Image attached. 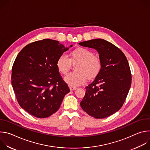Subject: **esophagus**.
<instances>
[{
  "mask_svg": "<svg viewBox=\"0 0 150 150\" xmlns=\"http://www.w3.org/2000/svg\"><path fill=\"white\" fill-rule=\"evenodd\" d=\"M69 88L71 91H72V90H75L77 89V87H74V86H69Z\"/></svg>",
  "mask_w": 150,
  "mask_h": 150,
  "instance_id": "1",
  "label": "esophagus"
}]
</instances>
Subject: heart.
<instances>
[{
	"label": "heart",
	"instance_id": "b5f03b06",
	"mask_svg": "<svg viewBox=\"0 0 150 150\" xmlns=\"http://www.w3.org/2000/svg\"><path fill=\"white\" fill-rule=\"evenodd\" d=\"M78 62L75 67L76 71L68 75L65 81L72 86L83 84L88 77L93 79L96 77L102 68V61L100 57L94 55V52L87 48L79 47L69 54V58L65 54H61L56 61V67L62 74L65 75L71 70L72 63Z\"/></svg>",
	"mask_w": 150,
	"mask_h": 150
}]
</instances>
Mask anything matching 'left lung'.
Instances as JSON below:
<instances>
[{
  "mask_svg": "<svg viewBox=\"0 0 150 150\" xmlns=\"http://www.w3.org/2000/svg\"><path fill=\"white\" fill-rule=\"evenodd\" d=\"M79 45L96 49L102 61L101 70L85 87L80 105L94 118L107 117L122 108L129 93L132 81L129 63L120 49L105 40H91Z\"/></svg>",
  "mask_w": 150,
  "mask_h": 150,
  "instance_id": "left-lung-1",
  "label": "left lung"
}]
</instances>
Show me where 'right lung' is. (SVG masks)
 I'll return each mask as SVG.
<instances>
[{
	"mask_svg": "<svg viewBox=\"0 0 150 150\" xmlns=\"http://www.w3.org/2000/svg\"><path fill=\"white\" fill-rule=\"evenodd\" d=\"M67 50L58 41L44 39L27 45L17 55L12 85L18 103L31 115L50 116L70 91L56 67L58 57Z\"/></svg>",
	"mask_w": 150,
	"mask_h": 150,
	"instance_id": "right-lung-1",
	"label": "right lung"
}]
</instances>
